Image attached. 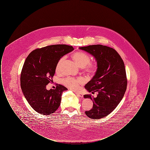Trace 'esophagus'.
Instances as JSON below:
<instances>
[{"mask_svg":"<svg viewBox=\"0 0 150 150\" xmlns=\"http://www.w3.org/2000/svg\"><path fill=\"white\" fill-rule=\"evenodd\" d=\"M75 94L77 95V96L79 97H83V94H82V93L76 92Z\"/></svg>","mask_w":150,"mask_h":150,"instance_id":"esophagus-1","label":"esophagus"}]
</instances>
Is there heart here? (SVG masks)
Listing matches in <instances>:
<instances>
[{
    "label": "heart",
    "instance_id": "1",
    "mask_svg": "<svg viewBox=\"0 0 150 150\" xmlns=\"http://www.w3.org/2000/svg\"><path fill=\"white\" fill-rule=\"evenodd\" d=\"M72 57L78 66L80 67L83 68L84 71L88 75L92 76L96 73L98 69V65L96 63L91 62V57L86 53L77 52L72 55ZM64 59L65 57H61L57 62L56 66V71L57 72L61 71L62 64L64 63ZM62 83L68 88L72 91H78L80 86L83 84L84 81L81 79L68 77L62 80Z\"/></svg>",
    "mask_w": 150,
    "mask_h": 150
}]
</instances>
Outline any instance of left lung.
<instances>
[{"label": "left lung", "mask_w": 150, "mask_h": 150, "mask_svg": "<svg viewBox=\"0 0 150 150\" xmlns=\"http://www.w3.org/2000/svg\"><path fill=\"white\" fill-rule=\"evenodd\" d=\"M95 57L98 69L85 88L92 94H85L84 98L93 100L92 109L85 112L92 119H100L110 114L122 99L127 86L125 65L121 56L114 49L100 44L79 48Z\"/></svg>", "instance_id": "8db88e82"}]
</instances>
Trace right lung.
Listing matches in <instances>:
<instances>
[{"instance_id":"1","label":"right lung","mask_w":150,"mask_h":150,"mask_svg":"<svg viewBox=\"0 0 150 150\" xmlns=\"http://www.w3.org/2000/svg\"><path fill=\"white\" fill-rule=\"evenodd\" d=\"M74 50L66 44L51 45L33 50L26 58L21 73V88L37 112L52 114L59 106L62 92L67 89L58 84L55 89L48 91L46 86L53 81L58 60Z\"/></svg>"}]
</instances>
